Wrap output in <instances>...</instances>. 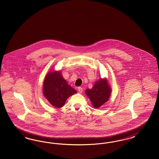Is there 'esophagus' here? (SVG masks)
<instances>
[{"label": "esophagus", "mask_w": 159, "mask_h": 159, "mask_svg": "<svg viewBox=\"0 0 159 159\" xmlns=\"http://www.w3.org/2000/svg\"><path fill=\"white\" fill-rule=\"evenodd\" d=\"M78 91L80 92V93H82L83 92V88H81V87H79L78 88Z\"/></svg>", "instance_id": "1"}]
</instances>
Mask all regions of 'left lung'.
<instances>
[{
	"mask_svg": "<svg viewBox=\"0 0 159 159\" xmlns=\"http://www.w3.org/2000/svg\"><path fill=\"white\" fill-rule=\"evenodd\" d=\"M111 89L106 79H99L96 81L92 88L85 91L94 108H98L108 100Z\"/></svg>",
	"mask_w": 159,
	"mask_h": 159,
	"instance_id": "obj_1",
	"label": "left lung"
}]
</instances>
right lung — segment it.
<instances>
[{"mask_svg":"<svg viewBox=\"0 0 159 159\" xmlns=\"http://www.w3.org/2000/svg\"><path fill=\"white\" fill-rule=\"evenodd\" d=\"M43 92L51 104L61 108L65 104L67 99L76 93L77 91L68 85L60 71H53L46 76Z\"/></svg>","mask_w":159,"mask_h":159,"instance_id":"1","label":"right lung"}]
</instances>
